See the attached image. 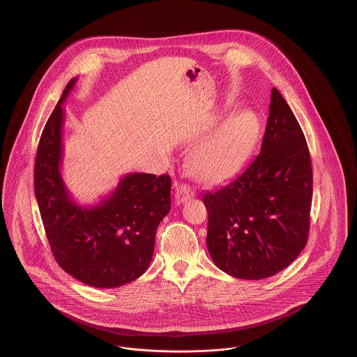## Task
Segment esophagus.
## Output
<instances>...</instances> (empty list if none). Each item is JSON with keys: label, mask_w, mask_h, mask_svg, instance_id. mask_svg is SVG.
Here are the masks:
<instances>
[{"label": "esophagus", "mask_w": 357, "mask_h": 357, "mask_svg": "<svg viewBox=\"0 0 357 357\" xmlns=\"http://www.w3.org/2000/svg\"><path fill=\"white\" fill-rule=\"evenodd\" d=\"M194 197V192L186 185H176L175 186V201L176 204H183Z\"/></svg>", "instance_id": "obj_1"}]
</instances>
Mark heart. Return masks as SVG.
Segmentation results:
<instances>
[{"instance_id":"obj_1","label":"heart","mask_w":357,"mask_h":357,"mask_svg":"<svg viewBox=\"0 0 357 357\" xmlns=\"http://www.w3.org/2000/svg\"><path fill=\"white\" fill-rule=\"evenodd\" d=\"M258 131L255 114L241 111L198 143L190 158L191 169L206 183L226 178L237 167Z\"/></svg>"}]
</instances>
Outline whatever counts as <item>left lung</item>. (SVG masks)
I'll use <instances>...</instances> for the list:
<instances>
[{"instance_id":"8db88e82","label":"left lung","mask_w":357,"mask_h":357,"mask_svg":"<svg viewBox=\"0 0 357 357\" xmlns=\"http://www.w3.org/2000/svg\"><path fill=\"white\" fill-rule=\"evenodd\" d=\"M312 185L304 132L273 88L261 151L234 179L204 195L214 264L242 280L268 278L289 266L307 241Z\"/></svg>"}]
</instances>
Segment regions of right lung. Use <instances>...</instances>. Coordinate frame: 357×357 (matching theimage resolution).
<instances>
[{
  "mask_svg": "<svg viewBox=\"0 0 357 357\" xmlns=\"http://www.w3.org/2000/svg\"><path fill=\"white\" fill-rule=\"evenodd\" d=\"M69 82L45 124L34 163V194L51 250L73 278L93 288H118L139 278L153 259L156 229L169 214L171 179L124 175L99 204L82 206L61 175L64 109Z\"/></svg>",
  "mask_w": 357,
  "mask_h": 357,
  "instance_id": "1",
  "label": "right lung"
}]
</instances>
